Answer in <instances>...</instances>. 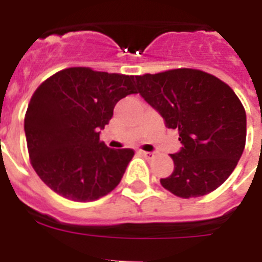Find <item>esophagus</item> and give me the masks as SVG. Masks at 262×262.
Returning <instances> with one entry per match:
<instances>
[{
	"label": "esophagus",
	"mask_w": 262,
	"mask_h": 262,
	"mask_svg": "<svg viewBox=\"0 0 262 262\" xmlns=\"http://www.w3.org/2000/svg\"><path fill=\"white\" fill-rule=\"evenodd\" d=\"M139 154L142 155V156H144L145 159H152V157L155 156L152 152H147V151H139Z\"/></svg>",
	"instance_id": "obj_1"
}]
</instances>
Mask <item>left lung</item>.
<instances>
[{"mask_svg":"<svg viewBox=\"0 0 262 262\" xmlns=\"http://www.w3.org/2000/svg\"><path fill=\"white\" fill-rule=\"evenodd\" d=\"M138 93L178 129L174 170L160 182L180 198L211 193L230 177L247 139V115L226 82L200 69L177 68L135 76Z\"/></svg>","mask_w":262,"mask_h":262,"instance_id":"8db88e82","label":"left lung"}]
</instances>
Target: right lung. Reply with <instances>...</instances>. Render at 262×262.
I'll return each instance as SVG.
<instances>
[{
	"mask_svg": "<svg viewBox=\"0 0 262 262\" xmlns=\"http://www.w3.org/2000/svg\"><path fill=\"white\" fill-rule=\"evenodd\" d=\"M136 93L134 76L72 67L38 86L25 115L30 163L51 190L75 202L113 191L135 152L99 140L119 99Z\"/></svg>",
	"mask_w": 262,
	"mask_h": 262,
	"instance_id": "1",
	"label": "right lung"
}]
</instances>
